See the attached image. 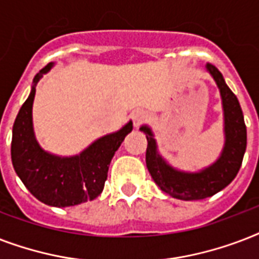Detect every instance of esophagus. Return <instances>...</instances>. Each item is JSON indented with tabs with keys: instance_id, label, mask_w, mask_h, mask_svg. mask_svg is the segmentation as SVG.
<instances>
[{
	"instance_id": "34e87169",
	"label": "esophagus",
	"mask_w": 259,
	"mask_h": 259,
	"mask_svg": "<svg viewBox=\"0 0 259 259\" xmlns=\"http://www.w3.org/2000/svg\"><path fill=\"white\" fill-rule=\"evenodd\" d=\"M146 118H148V114H146L144 110H136V111H133V114H132V119H133L134 126H140L142 122L145 121Z\"/></svg>"
}]
</instances>
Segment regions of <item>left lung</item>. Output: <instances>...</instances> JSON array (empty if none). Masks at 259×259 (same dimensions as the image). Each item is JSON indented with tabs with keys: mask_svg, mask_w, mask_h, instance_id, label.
I'll return each instance as SVG.
<instances>
[{
	"mask_svg": "<svg viewBox=\"0 0 259 259\" xmlns=\"http://www.w3.org/2000/svg\"><path fill=\"white\" fill-rule=\"evenodd\" d=\"M205 67L221 90L225 110L226 145L221 158L212 166L199 173L175 170L156 152V141L149 127H141L148 140L146 166L150 176L161 191L180 200H201L222 191L235 179L245 156L247 133L238 98L226 84L217 67L211 63Z\"/></svg>",
	"mask_w": 259,
	"mask_h": 259,
	"instance_id": "obj_1",
	"label": "left lung"
}]
</instances>
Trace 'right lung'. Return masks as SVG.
<instances>
[{
	"instance_id": "add662e5",
	"label": "right lung",
	"mask_w": 259,
	"mask_h": 259,
	"mask_svg": "<svg viewBox=\"0 0 259 259\" xmlns=\"http://www.w3.org/2000/svg\"><path fill=\"white\" fill-rule=\"evenodd\" d=\"M50 68L48 64L34 76L29 97L16 117L10 149L12 162L36 199L54 207H70L94 200L101 195L110 161L133 125L129 122L117 133L99 138L75 157L60 158L40 149L32 127V105L36 83Z\"/></svg>"
}]
</instances>
